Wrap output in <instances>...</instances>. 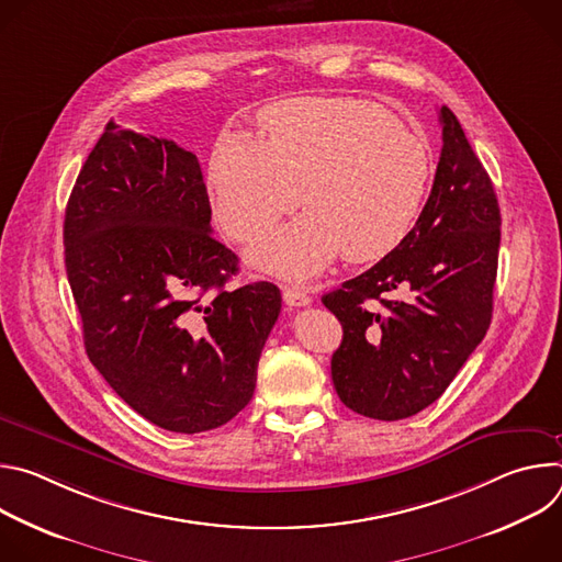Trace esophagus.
<instances>
[{"instance_id": "esophagus-1", "label": "esophagus", "mask_w": 562, "mask_h": 562, "mask_svg": "<svg viewBox=\"0 0 562 562\" xmlns=\"http://www.w3.org/2000/svg\"><path fill=\"white\" fill-rule=\"evenodd\" d=\"M282 297H284V302L289 306H306V304H311V295L304 289H300V286H284Z\"/></svg>"}]
</instances>
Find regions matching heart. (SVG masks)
<instances>
[{"instance_id":"1","label":"heart","mask_w":562,"mask_h":562,"mask_svg":"<svg viewBox=\"0 0 562 562\" xmlns=\"http://www.w3.org/2000/svg\"><path fill=\"white\" fill-rule=\"evenodd\" d=\"M260 120L269 139L224 133L206 171L215 215L237 243H251L300 202L308 209L256 245V265L302 280L340 251L349 262H375L403 243L431 176L416 135L349 98L284 100Z\"/></svg>"}]
</instances>
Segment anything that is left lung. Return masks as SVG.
Masks as SVG:
<instances>
[{"label": "left lung", "mask_w": 562, "mask_h": 562, "mask_svg": "<svg viewBox=\"0 0 562 562\" xmlns=\"http://www.w3.org/2000/svg\"><path fill=\"white\" fill-rule=\"evenodd\" d=\"M440 126V162L416 226L369 271L323 295L342 325L334 386L373 420H403L436 403L492 323L498 200L447 106Z\"/></svg>", "instance_id": "obj_1"}]
</instances>
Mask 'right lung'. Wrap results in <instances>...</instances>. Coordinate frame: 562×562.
<instances>
[{
	"mask_svg": "<svg viewBox=\"0 0 562 562\" xmlns=\"http://www.w3.org/2000/svg\"><path fill=\"white\" fill-rule=\"evenodd\" d=\"M198 157L106 124L70 191L66 273L89 360L124 403L176 434L226 425L256 391L280 289H226Z\"/></svg>",
	"mask_w": 562,
	"mask_h": 562,
	"instance_id": "right-lung-1",
	"label": "right lung"
}]
</instances>
